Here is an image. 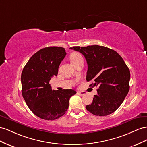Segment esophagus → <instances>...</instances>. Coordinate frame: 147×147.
I'll use <instances>...</instances> for the list:
<instances>
[{
    "mask_svg": "<svg viewBox=\"0 0 147 147\" xmlns=\"http://www.w3.org/2000/svg\"><path fill=\"white\" fill-rule=\"evenodd\" d=\"M78 93H79V94L80 95H81V96H84V95H85L86 94V93L85 92H82V91H79V92H78Z\"/></svg>",
    "mask_w": 147,
    "mask_h": 147,
    "instance_id": "1",
    "label": "esophagus"
}]
</instances>
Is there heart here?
I'll return each instance as SVG.
<instances>
[{
  "label": "heart",
  "instance_id": "obj_1",
  "mask_svg": "<svg viewBox=\"0 0 147 147\" xmlns=\"http://www.w3.org/2000/svg\"><path fill=\"white\" fill-rule=\"evenodd\" d=\"M82 56L80 55V54L78 53H73L72 55H71V61L73 62V61H76L78 60L80 58H82Z\"/></svg>",
  "mask_w": 147,
  "mask_h": 147
}]
</instances>
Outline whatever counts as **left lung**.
<instances>
[{
  "instance_id": "left-lung-1",
  "label": "left lung",
  "mask_w": 147,
  "mask_h": 147,
  "mask_svg": "<svg viewBox=\"0 0 147 147\" xmlns=\"http://www.w3.org/2000/svg\"><path fill=\"white\" fill-rule=\"evenodd\" d=\"M85 57L88 65L86 80L98 86L97 94L86 106L92 114L104 116L115 112L129 90L130 71L123 58L114 50L98 45L70 47Z\"/></svg>"
}]
</instances>
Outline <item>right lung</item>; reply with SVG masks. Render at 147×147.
<instances>
[{
  "instance_id": "right-lung-1",
  "label": "right lung",
  "mask_w": 147,
  "mask_h": 147,
  "mask_svg": "<svg viewBox=\"0 0 147 147\" xmlns=\"http://www.w3.org/2000/svg\"><path fill=\"white\" fill-rule=\"evenodd\" d=\"M66 55L63 47H45L34 53L23 69V97L31 111L41 119L55 120L64 115L70 97L76 93L73 89L52 90L49 84L53 76H57Z\"/></svg>"
}]
</instances>
